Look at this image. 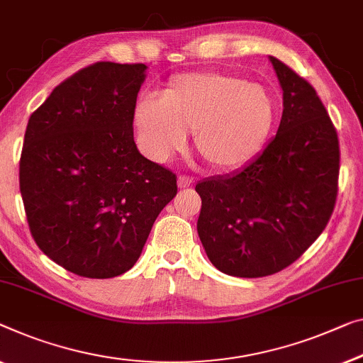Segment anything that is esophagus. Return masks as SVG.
<instances>
[{
  "mask_svg": "<svg viewBox=\"0 0 363 363\" xmlns=\"http://www.w3.org/2000/svg\"><path fill=\"white\" fill-rule=\"evenodd\" d=\"M192 182H194V179H192V177H189V176H179V177H177V186H179V189L191 187Z\"/></svg>",
  "mask_w": 363,
  "mask_h": 363,
  "instance_id": "34e87169",
  "label": "esophagus"
}]
</instances>
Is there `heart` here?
Instances as JSON below:
<instances>
[{
	"mask_svg": "<svg viewBox=\"0 0 363 363\" xmlns=\"http://www.w3.org/2000/svg\"><path fill=\"white\" fill-rule=\"evenodd\" d=\"M277 121L272 91L228 72L177 74L161 99L142 97L133 109L135 135L151 161L167 163L194 132L197 153L216 171H233L256 160Z\"/></svg>",
	"mask_w": 363,
	"mask_h": 363,
	"instance_id": "heart-1",
	"label": "heart"
}]
</instances>
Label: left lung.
<instances>
[{"instance_id":"1","label":"left lung","mask_w":363,"mask_h":363,"mask_svg":"<svg viewBox=\"0 0 363 363\" xmlns=\"http://www.w3.org/2000/svg\"><path fill=\"white\" fill-rule=\"evenodd\" d=\"M269 60L284 93L277 135L250 164L196 186L200 241L233 277H266L295 262L326 228L337 196L339 142L326 107L308 81Z\"/></svg>"}]
</instances>
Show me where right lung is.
I'll use <instances>...</instances> for the list:
<instances>
[{"label":"right lung","mask_w":363,"mask_h":363,"mask_svg":"<svg viewBox=\"0 0 363 363\" xmlns=\"http://www.w3.org/2000/svg\"><path fill=\"white\" fill-rule=\"evenodd\" d=\"M147 65L99 62L32 113L19 163L30 233L69 272L111 279L135 266L176 174L140 155L133 109Z\"/></svg>","instance_id":"right-lung-1"}]
</instances>
